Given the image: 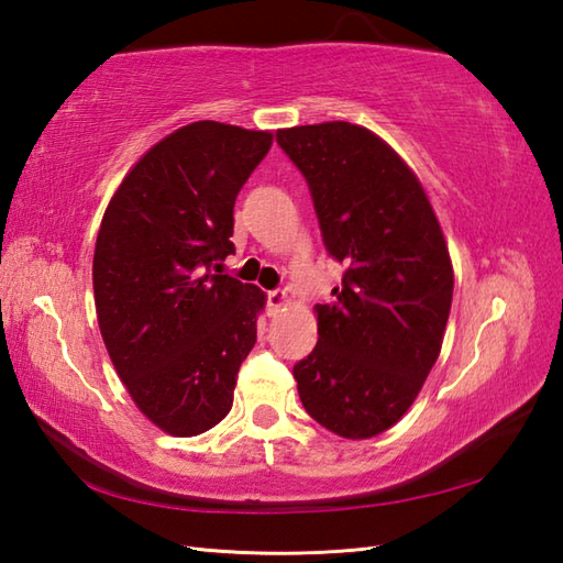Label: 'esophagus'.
Here are the masks:
<instances>
[{
	"label": "esophagus",
	"instance_id": "1",
	"mask_svg": "<svg viewBox=\"0 0 563 563\" xmlns=\"http://www.w3.org/2000/svg\"><path fill=\"white\" fill-rule=\"evenodd\" d=\"M266 302H268V312L275 314V312H278V309L288 307L290 300H288V292H285V290H271L266 295Z\"/></svg>",
	"mask_w": 563,
	"mask_h": 563
}]
</instances>
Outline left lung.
<instances>
[{
  "instance_id": "left-lung-1",
  "label": "left lung",
  "mask_w": 563,
  "mask_h": 563,
  "mask_svg": "<svg viewBox=\"0 0 563 563\" xmlns=\"http://www.w3.org/2000/svg\"><path fill=\"white\" fill-rule=\"evenodd\" d=\"M312 194L341 288L317 305L319 341L292 367L302 406L331 433H385L435 365L452 263L416 174L367 128L333 121L275 133Z\"/></svg>"
}]
</instances>
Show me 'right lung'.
Returning a JSON list of instances; mask_svg holds the SVG:
<instances>
[{"label": "right lung", "mask_w": 563, "mask_h": 563, "mask_svg": "<svg viewBox=\"0 0 563 563\" xmlns=\"http://www.w3.org/2000/svg\"><path fill=\"white\" fill-rule=\"evenodd\" d=\"M273 135L214 121L178 128L118 186L93 251V302L118 377L169 435L230 413L266 297L222 273L234 200Z\"/></svg>", "instance_id": "right-lung-1"}]
</instances>
